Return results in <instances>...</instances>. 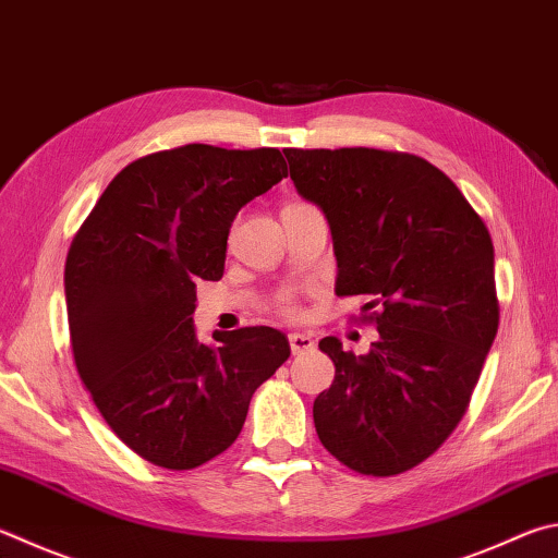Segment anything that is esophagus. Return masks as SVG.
<instances>
[{"mask_svg":"<svg viewBox=\"0 0 558 558\" xmlns=\"http://www.w3.org/2000/svg\"><path fill=\"white\" fill-rule=\"evenodd\" d=\"M290 349L292 353H305V351H312L314 349V339L312 333H290Z\"/></svg>","mask_w":558,"mask_h":558,"instance_id":"34e87169","label":"esophagus"}]
</instances>
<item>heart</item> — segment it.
<instances>
[{
  "mask_svg": "<svg viewBox=\"0 0 558 558\" xmlns=\"http://www.w3.org/2000/svg\"><path fill=\"white\" fill-rule=\"evenodd\" d=\"M280 307H282V312H286V314H295V307H292V302H288V300H282Z\"/></svg>",
  "mask_w": 558,
  "mask_h": 558,
  "instance_id": "heart-1",
  "label": "heart"
}]
</instances>
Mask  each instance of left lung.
I'll return each mask as SVG.
<instances>
[{"label":"left lung","mask_w":558,"mask_h":558,"mask_svg":"<svg viewBox=\"0 0 558 558\" xmlns=\"http://www.w3.org/2000/svg\"><path fill=\"white\" fill-rule=\"evenodd\" d=\"M290 178L329 221L337 295H363L378 341L356 356L319 349L333 383L314 400L331 456L363 475H398L461 422L498 333L488 227L429 160L378 148H288Z\"/></svg>","instance_id":"8db88e82"}]
</instances>
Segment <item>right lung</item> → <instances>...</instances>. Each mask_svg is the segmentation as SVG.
I'll return each mask as SVG.
<instances>
[{"mask_svg": "<svg viewBox=\"0 0 558 558\" xmlns=\"http://www.w3.org/2000/svg\"><path fill=\"white\" fill-rule=\"evenodd\" d=\"M288 178L278 148L187 144L129 163L73 239L65 305L75 368L141 459L190 471L227 451L248 402L290 356L272 327H192L195 282L225 276L231 221Z\"/></svg>", "mask_w": 558, "mask_h": 558, "instance_id": "obj_1", "label": "right lung"}]
</instances>
